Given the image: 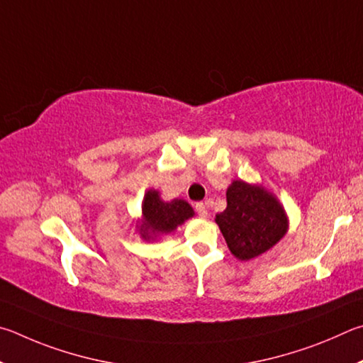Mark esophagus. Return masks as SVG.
I'll list each match as a JSON object with an SVG mask.
<instances>
[{
    "label": "esophagus",
    "instance_id": "obj_1",
    "mask_svg": "<svg viewBox=\"0 0 363 363\" xmlns=\"http://www.w3.org/2000/svg\"><path fill=\"white\" fill-rule=\"evenodd\" d=\"M196 212L199 213L201 218H208L207 204H204V202H198V204H196Z\"/></svg>",
    "mask_w": 363,
    "mask_h": 363
}]
</instances>
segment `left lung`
Masks as SVG:
<instances>
[{
	"instance_id": "left-lung-1",
	"label": "left lung",
	"mask_w": 363,
	"mask_h": 363,
	"mask_svg": "<svg viewBox=\"0 0 363 363\" xmlns=\"http://www.w3.org/2000/svg\"><path fill=\"white\" fill-rule=\"evenodd\" d=\"M228 206L215 223L228 249L240 262L263 255L289 231V217L274 193L258 183L233 180L226 189Z\"/></svg>"
}]
</instances>
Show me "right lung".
<instances>
[{"instance_id":"1","label":"right lung","mask_w":363,"mask_h":363,"mask_svg":"<svg viewBox=\"0 0 363 363\" xmlns=\"http://www.w3.org/2000/svg\"><path fill=\"white\" fill-rule=\"evenodd\" d=\"M193 217L194 208L185 199L164 201L161 193L151 188L143 196L142 217L135 221V231L145 242H155Z\"/></svg>"}]
</instances>
